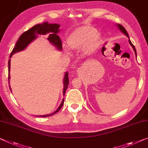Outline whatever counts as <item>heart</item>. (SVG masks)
Instances as JSON below:
<instances>
[{
  "label": "heart",
  "instance_id": "heart-1",
  "mask_svg": "<svg viewBox=\"0 0 148 148\" xmlns=\"http://www.w3.org/2000/svg\"><path fill=\"white\" fill-rule=\"evenodd\" d=\"M102 36L93 27L85 25L77 27L67 39L70 48L74 50L81 49L84 55L93 53L99 47L102 42ZM66 53H69L67 47L63 46Z\"/></svg>",
  "mask_w": 148,
  "mask_h": 148
}]
</instances>
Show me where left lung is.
Here are the masks:
<instances>
[{
  "label": "left lung",
  "instance_id": "8db88e82",
  "mask_svg": "<svg viewBox=\"0 0 148 148\" xmlns=\"http://www.w3.org/2000/svg\"><path fill=\"white\" fill-rule=\"evenodd\" d=\"M117 27H119V29L121 30V32H123V34H125L126 36H127L128 37H129V36H128V34L127 32H126V29H125V27H124L123 26V25H121V24H117ZM128 41H129V43H130V45L132 47V48H133V49H134V52H135V55H136V57H137V55H136V49H135V47H134V46L133 45V44L132 43V42L130 41V39H129Z\"/></svg>",
  "mask_w": 148,
  "mask_h": 148
}]
</instances>
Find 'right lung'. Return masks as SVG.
Segmentation results:
<instances>
[{
	"mask_svg": "<svg viewBox=\"0 0 148 148\" xmlns=\"http://www.w3.org/2000/svg\"><path fill=\"white\" fill-rule=\"evenodd\" d=\"M60 25L57 24V23H49L48 22H44L42 24H37L34 26H33L32 28H30L27 30V31L25 32L24 33L21 35L20 36L19 39L17 41L16 43V45L14 47L13 50L12 51L10 58L12 57L14 54L19 52V51H23L27 47V46L30 43L35 40L39 35H47L48 37L47 39L50 41L51 43L54 45L58 50H62V42L60 40V38L59 36H58L57 34L59 32V27ZM10 59L8 60V80L10 78ZM9 82V81H8ZM63 84H64V88H63V94H65L66 90L68 88L69 84V73L68 72H65L64 79H63ZM10 90H11L10 86H9ZM64 98L62 99V103H60V106L57 108L56 111L53 112L52 114H45V115H39V117H47L53 115L56 112H57L59 110L61 109L63 103H64Z\"/></svg>",
	"mask_w": 148,
	"mask_h": 148,
	"instance_id": "right-lung-1",
	"label": "right lung"
}]
</instances>
